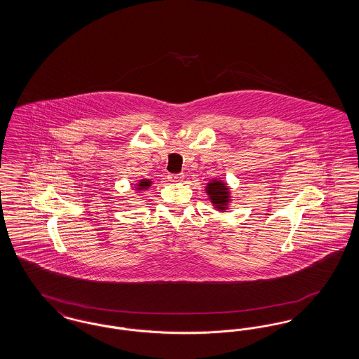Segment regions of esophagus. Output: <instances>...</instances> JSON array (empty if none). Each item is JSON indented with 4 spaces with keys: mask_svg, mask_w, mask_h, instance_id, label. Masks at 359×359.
I'll list each match as a JSON object with an SVG mask.
<instances>
[{
    "mask_svg": "<svg viewBox=\"0 0 359 359\" xmlns=\"http://www.w3.org/2000/svg\"><path fill=\"white\" fill-rule=\"evenodd\" d=\"M183 179H184V175H183V173H171V175H168V180L173 182V183L183 182Z\"/></svg>",
    "mask_w": 359,
    "mask_h": 359,
    "instance_id": "obj_1",
    "label": "esophagus"
}]
</instances>
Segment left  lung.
Here are the masks:
<instances>
[{"mask_svg": "<svg viewBox=\"0 0 359 359\" xmlns=\"http://www.w3.org/2000/svg\"><path fill=\"white\" fill-rule=\"evenodd\" d=\"M207 192L210 195L211 202L218 210H226V205L229 202V189L223 184L222 182L208 183Z\"/></svg>", "mask_w": 359, "mask_h": 359, "instance_id": "left-lung-1", "label": "left lung"}]
</instances>
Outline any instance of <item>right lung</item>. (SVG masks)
<instances>
[{"label":"right lung","instance_id":"1","mask_svg":"<svg viewBox=\"0 0 359 359\" xmlns=\"http://www.w3.org/2000/svg\"><path fill=\"white\" fill-rule=\"evenodd\" d=\"M149 186H151V180H141L140 184H138V189L149 187Z\"/></svg>","mask_w":359,"mask_h":359}]
</instances>
